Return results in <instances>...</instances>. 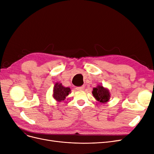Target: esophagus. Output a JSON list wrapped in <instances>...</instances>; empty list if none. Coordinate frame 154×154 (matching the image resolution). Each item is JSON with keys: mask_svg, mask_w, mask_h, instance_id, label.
<instances>
[{"mask_svg": "<svg viewBox=\"0 0 154 154\" xmlns=\"http://www.w3.org/2000/svg\"><path fill=\"white\" fill-rule=\"evenodd\" d=\"M84 88H85L84 86H81V87H77L76 88V89L77 91H83V90H84Z\"/></svg>", "mask_w": 154, "mask_h": 154, "instance_id": "esophagus-1", "label": "esophagus"}]
</instances>
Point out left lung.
<instances>
[{"label": "left lung", "mask_w": 154, "mask_h": 154, "mask_svg": "<svg viewBox=\"0 0 154 154\" xmlns=\"http://www.w3.org/2000/svg\"><path fill=\"white\" fill-rule=\"evenodd\" d=\"M92 94L97 101L103 103L108 101L110 96L109 91L101 85L93 88Z\"/></svg>", "instance_id": "8db88e82"}]
</instances>
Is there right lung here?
<instances>
[{
	"label": "right lung",
	"instance_id": "right-lung-1",
	"mask_svg": "<svg viewBox=\"0 0 154 154\" xmlns=\"http://www.w3.org/2000/svg\"><path fill=\"white\" fill-rule=\"evenodd\" d=\"M70 91H71L70 88L64 87L62 86V83H57L54 87L53 97L58 101L64 100L66 97L69 95Z\"/></svg>",
	"mask_w": 154,
	"mask_h": 154
}]
</instances>
